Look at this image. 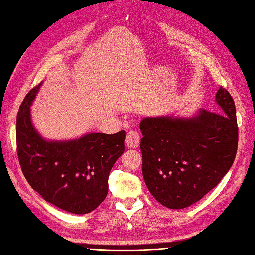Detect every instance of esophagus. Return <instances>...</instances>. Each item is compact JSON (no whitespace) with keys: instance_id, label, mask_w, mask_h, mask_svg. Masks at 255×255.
<instances>
[{"instance_id":"34e87169","label":"esophagus","mask_w":255,"mask_h":255,"mask_svg":"<svg viewBox=\"0 0 255 255\" xmlns=\"http://www.w3.org/2000/svg\"><path fill=\"white\" fill-rule=\"evenodd\" d=\"M125 142H126V147L128 149L137 148L138 145H139V143H140V136L134 130L129 131L127 133L126 140H125Z\"/></svg>"}]
</instances>
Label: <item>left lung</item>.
Masks as SVG:
<instances>
[{
    "mask_svg": "<svg viewBox=\"0 0 255 255\" xmlns=\"http://www.w3.org/2000/svg\"><path fill=\"white\" fill-rule=\"evenodd\" d=\"M216 101L225 114L200 110L194 118L149 117L140 123L142 174L160 204L182 209L218 185L238 149L235 101L220 86Z\"/></svg>",
    "mask_w": 255,
    "mask_h": 255,
    "instance_id": "1",
    "label": "left lung"
}]
</instances>
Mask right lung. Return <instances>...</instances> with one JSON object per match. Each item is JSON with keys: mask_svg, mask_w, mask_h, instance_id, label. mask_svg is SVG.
Returning <instances> with one entry per match:
<instances>
[{"mask_svg": "<svg viewBox=\"0 0 255 255\" xmlns=\"http://www.w3.org/2000/svg\"><path fill=\"white\" fill-rule=\"evenodd\" d=\"M40 85L27 93L16 119V150L21 172L46 202L72 214L91 213L106 197L108 175L124 153L126 132L46 141L30 122L29 106Z\"/></svg>", "mask_w": 255, "mask_h": 255, "instance_id": "1", "label": "right lung"}]
</instances>
